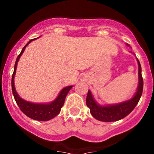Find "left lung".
<instances>
[{
  "mask_svg": "<svg viewBox=\"0 0 154 154\" xmlns=\"http://www.w3.org/2000/svg\"><path fill=\"white\" fill-rule=\"evenodd\" d=\"M139 65V85L137 91L131 99L118 104L100 106L94 100L91 91L88 90L86 97V105L90 109L91 116L97 120L104 122H116L128 116L139 103L143 91V79L142 76V67L137 59Z\"/></svg>",
  "mask_w": 154,
  "mask_h": 154,
  "instance_id": "8db88e82",
  "label": "left lung"
}]
</instances>
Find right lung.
I'll use <instances>...</instances> for the list:
<instances>
[{
    "mask_svg": "<svg viewBox=\"0 0 154 154\" xmlns=\"http://www.w3.org/2000/svg\"><path fill=\"white\" fill-rule=\"evenodd\" d=\"M36 38L29 40L28 42H27V44L23 48L21 52L20 53V54L17 57V60L15 63V67H14L13 74H12V90L15 102H16V103L18 104L20 109L23 112V113L24 115H26L27 117L30 118V119H34V120L46 122V121H49L51 119H54L55 116H57L60 112L61 108L63 107V104L65 103L66 95H67L68 91L71 90V88L73 86H70L63 88L60 92L59 95L57 96V98L54 101L51 102L49 103H31V102L24 100V99H22L18 95V93L16 92V90H15V85H14V77H15V72H16L18 62L21 56L24 53L26 47L31 42L33 41L34 39H36Z\"/></svg>",
    "mask_w": 154,
    "mask_h": 154,
    "instance_id": "obj_1",
    "label": "right lung"
}]
</instances>
